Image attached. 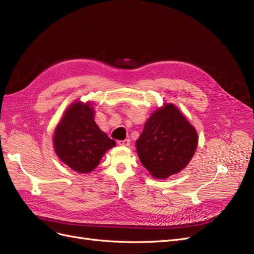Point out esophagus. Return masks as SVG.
Instances as JSON below:
<instances>
[{
  "label": "esophagus",
  "instance_id": "esophagus-1",
  "mask_svg": "<svg viewBox=\"0 0 254 254\" xmlns=\"http://www.w3.org/2000/svg\"><path fill=\"white\" fill-rule=\"evenodd\" d=\"M118 144L120 146H129L130 145V140L129 139H125V140H123V141H119Z\"/></svg>",
  "mask_w": 254,
  "mask_h": 254
}]
</instances>
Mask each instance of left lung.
<instances>
[{
  "label": "left lung",
  "mask_w": 254,
  "mask_h": 254,
  "mask_svg": "<svg viewBox=\"0 0 254 254\" xmlns=\"http://www.w3.org/2000/svg\"><path fill=\"white\" fill-rule=\"evenodd\" d=\"M197 144L195 128L176 106L165 104L145 123L135 148L141 163L150 175L164 179L189 164Z\"/></svg>",
  "instance_id": "left-lung-1"
}]
</instances>
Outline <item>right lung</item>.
Here are the masks:
<instances>
[{
	"label": "right lung",
	"instance_id": "obj_1",
	"mask_svg": "<svg viewBox=\"0 0 254 254\" xmlns=\"http://www.w3.org/2000/svg\"><path fill=\"white\" fill-rule=\"evenodd\" d=\"M115 141L103 132L94 122L90 102L73 103L65 110L54 133L56 155L73 171L87 174L101 162Z\"/></svg>",
	"mask_w": 254,
	"mask_h": 254
}]
</instances>
